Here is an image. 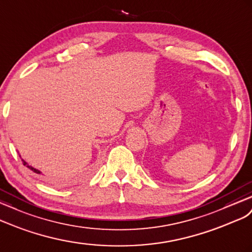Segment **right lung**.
I'll list each match as a JSON object with an SVG mask.
<instances>
[{
	"label": "right lung",
	"mask_w": 252,
	"mask_h": 252,
	"mask_svg": "<svg viewBox=\"0 0 252 252\" xmlns=\"http://www.w3.org/2000/svg\"><path fill=\"white\" fill-rule=\"evenodd\" d=\"M22 162H23V165H25V166H27L28 167V168L29 169H31L32 171H34L35 173H40V171L39 170H38V169H36V168H34V167H32V166H30L27 162H25V160L24 159H22Z\"/></svg>",
	"instance_id": "add662e5"
}]
</instances>
